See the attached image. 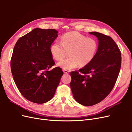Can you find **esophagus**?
Returning a JSON list of instances; mask_svg holds the SVG:
<instances>
[{
    "label": "esophagus",
    "mask_w": 132,
    "mask_h": 132,
    "mask_svg": "<svg viewBox=\"0 0 132 132\" xmlns=\"http://www.w3.org/2000/svg\"><path fill=\"white\" fill-rule=\"evenodd\" d=\"M63 71L64 73H65V74H69V71L67 70H63Z\"/></svg>",
    "instance_id": "obj_1"
}]
</instances>
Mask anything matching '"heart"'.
<instances>
[{"label":"heart","mask_w":132,"mask_h":132,"mask_svg":"<svg viewBox=\"0 0 132 132\" xmlns=\"http://www.w3.org/2000/svg\"><path fill=\"white\" fill-rule=\"evenodd\" d=\"M96 39L77 31H70L64 34L61 42H54L50 46V52L53 58L59 61L69 52V58L57 63V65L65 70H71L79 65L85 67L94 59L98 50Z\"/></svg>","instance_id":"heart-1"}]
</instances>
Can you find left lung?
I'll list each match as a JSON object with an SVG mask.
<instances>
[{"instance_id":"obj_1","label":"left lung","mask_w":132,"mask_h":132,"mask_svg":"<svg viewBox=\"0 0 132 132\" xmlns=\"http://www.w3.org/2000/svg\"><path fill=\"white\" fill-rule=\"evenodd\" d=\"M98 47L94 59L88 65L70 73V87L80 104L91 106L106 97L116 82L121 66V53L113 39L97 32Z\"/></svg>"}]
</instances>
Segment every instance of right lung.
Segmentation results:
<instances>
[{
	"mask_svg": "<svg viewBox=\"0 0 132 132\" xmlns=\"http://www.w3.org/2000/svg\"><path fill=\"white\" fill-rule=\"evenodd\" d=\"M58 33L55 29L36 28L20 38L14 46L11 73L19 91L31 102L51 100L63 75L59 67L48 70L55 64L50 48Z\"/></svg>",
	"mask_w": 132,
	"mask_h": 132,
	"instance_id": "1",
	"label": "right lung"
}]
</instances>
